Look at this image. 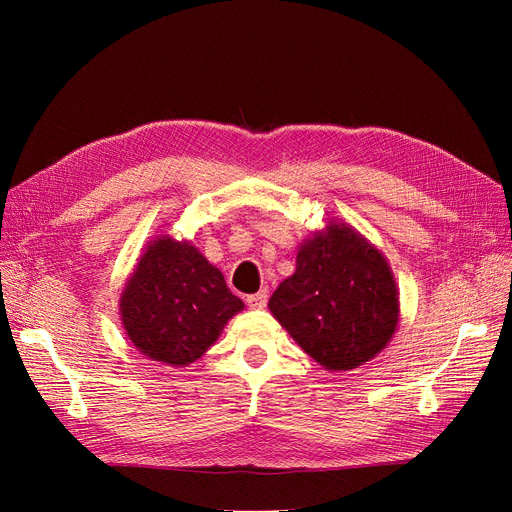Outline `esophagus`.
Segmentation results:
<instances>
[{"instance_id": "obj_1", "label": "esophagus", "mask_w": 512, "mask_h": 512, "mask_svg": "<svg viewBox=\"0 0 512 512\" xmlns=\"http://www.w3.org/2000/svg\"><path fill=\"white\" fill-rule=\"evenodd\" d=\"M247 305H249L251 309H263V307L267 305V290L263 288V290H259L257 294H249V297H247Z\"/></svg>"}]
</instances>
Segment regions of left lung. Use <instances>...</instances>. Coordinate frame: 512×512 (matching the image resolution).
Listing matches in <instances>:
<instances>
[{
	"mask_svg": "<svg viewBox=\"0 0 512 512\" xmlns=\"http://www.w3.org/2000/svg\"><path fill=\"white\" fill-rule=\"evenodd\" d=\"M270 311L303 351L330 371L373 359L396 332L398 288L386 257L344 222H330L297 253V270Z\"/></svg>",
	"mask_w": 512,
	"mask_h": 512,
	"instance_id": "8db88e82",
	"label": "left lung"
}]
</instances>
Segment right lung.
I'll list each match as a JSON object with an SVG mask.
<instances>
[{
    "label": "right lung",
    "mask_w": 512,
    "mask_h": 512,
    "mask_svg": "<svg viewBox=\"0 0 512 512\" xmlns=\"http://www.w3.org/2000/svg\"><path fill=\"white\" fill-rule=\"evenodd\" d=\"M245 303L191 242L157 236L128 278L120 315L130 342L159 363L184 367L207 353Z\"/></svg>",
    "instance_id": "1"
}]
</instances>
